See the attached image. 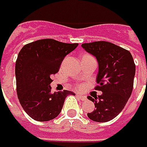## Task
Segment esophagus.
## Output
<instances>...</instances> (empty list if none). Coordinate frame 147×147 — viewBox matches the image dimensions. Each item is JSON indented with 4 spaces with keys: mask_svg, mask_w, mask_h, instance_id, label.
I'll return each mask as SVG.
<instances>
[{
    "mask_svg": "<svg viewBox=\"0 0 147 147\" xmlns=\"http://www.w3.org/2000/svg\"><path fill=\"white\" fill-rule=\"evenodd\" d=\"M77 97L79 99H81L82 101H85V100L87 99V97H86V96H84V95H82V94H78V93L77 94Z\"/></svg>",
    "mask_w": 147,
    "mask_h": 147,
    "instance_id": "1",
    "label": "esophagus"
}]
</instances>
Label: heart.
Wrapping results in <instances>:
<instances>
[{
    "mask_svg": "<svg viewBox=\"0 0 147 147\" xmlns=\"http://www.w3.org/2000/svg\"><path fill=\"white\" fill-rule=\"evenodd\" d=\"M78 88L79 89H81V88H82V86H81V85H78Z\"/></svg>",
    "mask_w": 147,
    "mask_h": 147,
    "instance_id": "heart-1",
    "label": "heart"
}]
</instances>
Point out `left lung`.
Returning <instances> with one entry per match:
<instances>
[{"mask_svg": "<svg viewBox=\"0 0 147 147\" xmlns=\"http://www.w3.org/2000/svg\"><path fill=\"white\" fill-rule=\"evenodd\" d=\"M82 47L98 62V85L95 90L102 92L94 98L88 97L96 107L88 117L94 121L106 122L121 113L131 97L136 65L128 50L113 43L95 41L83 44Z\"/></svg>", "mask_w": 147, "mask_h": 147, "instance_id": "obj_1", "label": "left lung"}]
</instances>
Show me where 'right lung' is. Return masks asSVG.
Here are the masks:
<instances>
[{
  "label": "right lung",
  "instance_id": "add662e5",
  "mask_svg": "<svg viewBox=\"0 0 147 147\" xmlns=\"http://www.w3.org/2000/svg\"><path fill=\"white\" fill-rule=\"evenodd\" d=\"M78 44L44 39L26 45L16 62V92L23 109L34 120L47 121L60 113L66 97L63 90L52 93L50 76L55 74L65 56Z\"/></svg>",
  "mask_w": 147,
  "mask_h": 147
}]
</instances>
